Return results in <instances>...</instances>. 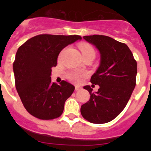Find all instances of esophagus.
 Returning <instances> with one entry per match:
<instances>
[{"label":"esophagus","instance_id":"1","mask_svg":"<svg viewBox=\"0 0 151 151\" xmlns=\"http://www.w3.org/2000/svg\"><path fill=\"white\" fill-rule=\"evenodd\" d=\"M80 89H81V88H80V86H75V91H80Z\"/></svg>","mask_w":151,"mask_h":151}]
</instances>
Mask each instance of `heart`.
<instances>
[{
    "instance_id": "heart-1",
    "label": "heart",
    "mask_w": 151,
    "mask_h": 151,
    "mask_svg": "<svg viewBox=\"0 0 151 151\" xmlns=\"http://www.w3.org/2000/svg\"><path fill=\"white\" fill-rule=\"evenodd\" d=\"M80 49L81 50V52L83 54V56L87 55L93 54L95 55V50L93 48L92 46L86 43H81L80 45ZM67 78L71 82L75 83H79L81 82L82 79L84 77V72L80 70H76V71H70L67 73L66 74Z\"/></svg>"
}]
</instances>
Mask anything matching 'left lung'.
Masks as SVG:
<instances>
[{
	"label": "left lung",
	"instance_id": "left-lung-1",
	"mask_svg": "<svg viewBox=\"0 0 151 151\" xmlns=\"http://www.w3.org/2000/svg\"><path fill=\"white\" fill-rule=\"evenodd\" d=\"M83 39L98 49L101 62L91 78V83L99 88L93 93L90 85L84 87L91 96L80 112L89 122L106 123L115 119L127 104L136 85L137 64L126 44L102 35Z\"/></svg>",
	"mask_w": 151,
	"mask_h": 151
}]
</instances>
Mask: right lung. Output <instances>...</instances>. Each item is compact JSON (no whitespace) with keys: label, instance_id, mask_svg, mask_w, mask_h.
<instances>
[{"label":"right lung","instance_id":"1","mask_svg":"<svg viewBox=\"0 0 151 151\" xmlns=\"http://www.w3.org/2000/svg\"><path fill=\"white\" fill-rule=\"evenodd\" d=\"M81 39L78 35L40 34L18 48L13 63L15 86L31 115L52 120L62 115L74 86L64 80L60 85L52 83V68L56 66L58 56L64 47Z\"/></svg>","mask_w":151,"mask_h":151}]
</instances>
